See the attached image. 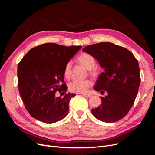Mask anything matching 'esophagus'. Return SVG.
I'll return each instance as SVG.
<instances>
[{
	"instance_id": "obj_1",
	"label": "esophagus",
	"mask_w": 155,
	"mask_h": 155,
	"mask_svg": "<svg viewBox=\"0 0 155 155\" xmlns=\"http://www.w3.org/2000/svg\"><path fill=\"white\" fill-rule=\"evenodd\" d=\"M84 96H85V97H90L92 95L91 94H83Z\"/></svg>"
}]
</instances>
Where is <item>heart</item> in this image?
I'll return each instance as SVG.
<instances>
[{
	"mask_svg": "<svg viewBox=\"0 0 155 155\" xmlns=\"http://www.w3.org/2000/svg\"><path fill=\"white\" fill-rule=\"evenodd\" d=\"M78 60L83 67H85L87 70H89V72H90V74L92 76L96 77L99 75V70L94 68L96 66V60L92 55L87 53H82L78 56ZM71 67L72 63L70 61L65 65L63 74L66 78H68L70 76ZM91 85L92 82L88 79H85V80L74 79V80L70 83L68 88L71 92L83 93L86 92L87 89L89 87H91Z\"/></svg>",
	"mask_w": 155,
	"mask_h": 155,
	"instance_id": "b5f03b06",
	"label": "heart"
}]
</instances>
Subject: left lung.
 Listing matches in <instances>:
<instances>
[{
  "instance_id": "8db88e82",
  "label": "left lung",
  "mask_w": 155,
  "mask_h": 155,
  "mask_svg": "<svg viewBox=\"0 0 155 155\" xmlns=\"http://www.w3.org/2000/svg\"><path fill=\"white\" fill-rule=\"evenodd\" d=\"M82 51L92 55L104 68L94 89L107 92L101 97V105L92 109L101 121L114 123L122 119L133 105L140 83L137 59L127 48L109 42L89 45Z\"/></svg>"
}]
</instances>
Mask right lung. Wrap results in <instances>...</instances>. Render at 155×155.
I'll list each match as a JSON object with an SVG mask.
<instances>
[{"label": "right lung", "instance_id": "obj_1", "mask_svg": "<svg viewBox=\"0 0 155 155\" xmlns=\"http://www.w3.org/2000/svg\"><path fill=\"white\" fill-rule=\"evenodd\" d=\"M81 47L45 43L31 48L18 63V90L33 118L53 124L68 114L69 101L76 94L68 93L61 97H56L55 92H67L64 68Z\"/></svg>", "mask_w": 155, "mask_h": 155}]
</instances>
